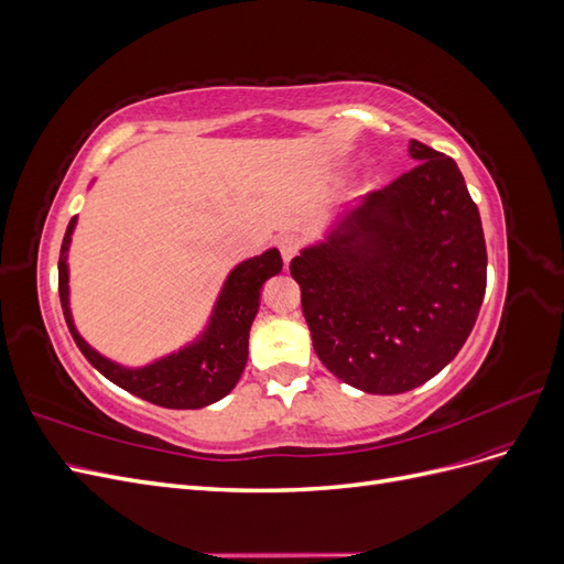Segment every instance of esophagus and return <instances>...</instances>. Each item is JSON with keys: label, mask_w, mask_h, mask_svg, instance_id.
<instances>
[{"label": "esophagus", "mask_w": 564, "mask_h": 564, "mask_svg": "<svg viewBox=\"0 0 564 564\" xmlns=\"http://www.w3.org/2000/svg\"><path fill=\"white\" fill-rule=\"evenodd\" d=\"M299 247H301V242H299L296 235H284V237H280L278 249H280V253H282L284 263H289V261L294 259V256L299 253Z\"/></svg>", "instance_id": "34e87169"}]
</instances>
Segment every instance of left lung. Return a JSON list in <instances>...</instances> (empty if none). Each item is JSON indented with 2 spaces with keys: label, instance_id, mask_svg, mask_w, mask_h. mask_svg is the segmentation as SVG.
Segmentation results:
<instances>
[{
  "label": "left lung",
  "instance_id": "left-lung-1",
  "mask_svg": "<svg viewBox=\"0 0 564 564\" xmlns=\"http://www.w3.org/2000/svg\"><path fill=\"white\" fill-rule=\"evenodd\" d=\"M409 155L412 172L365 195L289 265L322 365L371 395L445 369L487 289L482 220L456 162L419 141Z\"/></svg>",
  "mask_w": 564,
  "mask_h": 564
}]
</instances>
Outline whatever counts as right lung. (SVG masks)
<instances>
[{
	"label": "right lung",
	"instance_id": "right-lung-1",
	"mask_svg": "<svg viewBox=\"0 0 564 564\" xmlns=\"http://www.w3.org/2000/svg\"><path fill=\"white\" fill-rule=\"evenodd\" d=\"M77 216L67 224L61 259H58V296L63 315L82 355L110 379L115 386L129 390L131 395L166 409H202L226 398L240 381L249 355V329L259 313L261 286L282 270L278 249L235 265L214 305L207 329L191 346L181 348L139 369H127L96 352L79 336L70 313V286H67V251H70Z\"/></svg>",
	"mask_w": 564,
	"mask_h": 564
}]
</instances>
